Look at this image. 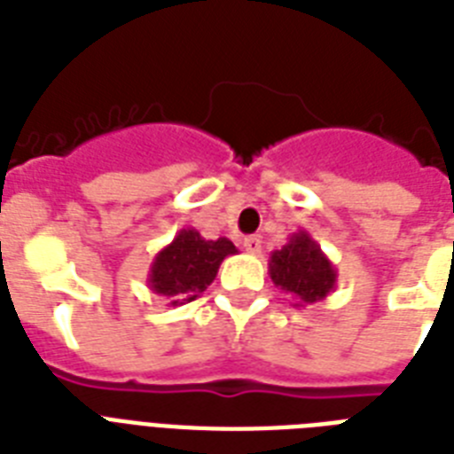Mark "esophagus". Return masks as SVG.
I'll return each mask as SVG.
<instances>
[{
    "label": "esophagus",
    "instance_id": "esophagus-1",
    "mask_svg": "<svg viewBox=\"0 0 454 454\" xmlns=\"http://www.w3.org/2000/svg\"><path fill=\"white\" fill-rule=\"evenodd\" d=\"M242 245H245V249H247L249 254H259V252H262V240H259L256 235H249V238H245V242H242Z\"/></svg>",
    "mask_w": 454,
    "mask_h": 454
}]
</instances>
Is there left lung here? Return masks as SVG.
I'll use <instances>...</instances> for the list:
<instances>
[{
    "mask_svg": "<svg viewBox=\"0 0 454 454\" xmlns=\"http://www.w3.org/2000/svg\"><path fill=\"white\" fill-rule=\"evenodd\" d=\"M269 276L278 290L297 299L294 306L323 301L337 287V269L306 231L292 233L283 247L270 252Z\"/></svg>",
    "mask_w": 454,
    "mask_h": 454,
    "instance_id": "8db88e82",
    "label": "left lung"
}]
</instances>
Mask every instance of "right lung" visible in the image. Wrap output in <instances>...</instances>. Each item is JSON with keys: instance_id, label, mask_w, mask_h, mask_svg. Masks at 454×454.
<instances>
[{"instance_id": "obj_1", "label": "right lung", "mask_w": 454, "mask_h": 454, "mask_svg": "<svg viewBox=\"0 0 454 454\" xmlns=\"http://www.w3.org/2000/svg\"><path fill=\"white\" fill-rule=\"evenodd\" d=\"M235 252L238 249L228 238L205 240L195 228H181L153 259L148 287L169 299V306L192 301L214 283L221 262Z\"/></svg>"}]
</instances>
